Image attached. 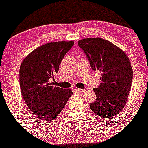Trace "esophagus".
Instances as JSON below:
<instances>
[{
	"instance_id": "esophagus-1",
	"label": "esophagus",
	"mask_w": 148,
	"mask_h": 148,
	"mask_svg": "<svg viewBox=\"0 0 148 148\" xmlns=\"http://www.w3.org/2000/svg\"><path fill=\"white\" fill-rule=\"evenodd\" d=\"M76 90L78 92V93H82V92H85L84 89H79V88H76Z\"/></svg>"
}]
</instances>
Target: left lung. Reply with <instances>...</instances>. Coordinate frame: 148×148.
<instances>
[{"label":"left lung","mask_w":148,"mask_h":148,"mask_svg":"<svg viewBox=\"0 0 148 148\" xmlns=\"http://www.w3.org/2000/svg\"><path fill=\"white\" fill-rule=\"evenodd\" d=\"M90 66L101 73L98 88H94L96 100L90 104L97 116L108 118L116 116L124 108L131 89L133 70L130 60L123 50L100 38L80 40Z\"/></svg>","instance_id":"obj_1"}]
</instances>
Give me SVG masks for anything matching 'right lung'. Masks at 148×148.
I'll return each instance as SVG.
<instances>
[{"instance_id":"1","label":"right lung","mask_w":148,"mask_h":148,"mask_svg":"<svg viewBox=\"0 0 148 148\" xmlns=\"http://www.w3.org/2000/svg\"><path fill=\"white\" fill-rule=\"evenodd\" d=\"M74 43H46L32 51L21 63L19 80L22 96L30 111L42 122L56 118L73 94L69 88L54 86L50 79L58 72L62 60Z\"/></svg>"}]
</instances>
